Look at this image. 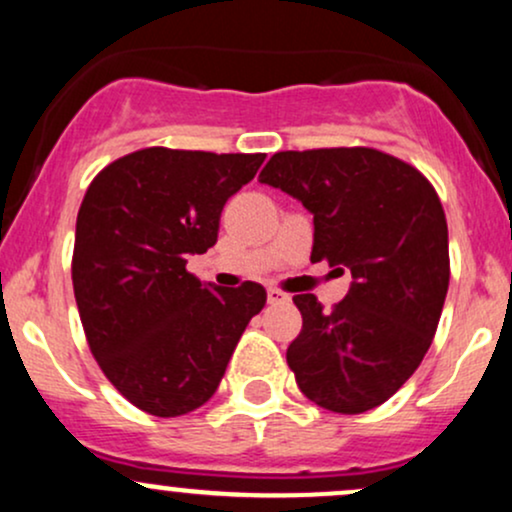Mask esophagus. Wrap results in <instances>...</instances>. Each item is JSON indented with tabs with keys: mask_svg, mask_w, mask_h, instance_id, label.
<instances>
[{
	"mask_svg": "<svg viewBox=\"0 0 512 512\" xmlns=\"http://www.w3.org/2000/svg\"><path fill=\"white\" fill-rule=\"evenodd\" d=\"M267 301H269V305L289 303V296H286V293L279 291V289H269V291H267Z\"/></svg>",
	"mask_w": 512,
	"mask_h": 512,
	"instance_id": "obj_1",
	"label": "esophagus"
}]
</instances>
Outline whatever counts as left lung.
Here are the masks:
<instances>
[{
    "label": "left lung",
    "instance_id": "8db88e82",
    "mask_svg": "<svg viewBox=\"0 0 512 512\" xmlns=\"http://www.w3.org/2000/svg\"><path fill=\"white\" fill-rule=\"evenodd\" d=\"M260 182L313 214V262L354 276L325 310L293 296L301 334L286 361L301 392L334 414L380 407L424 361L450 284L448 221L419 168L370 146L279 151Z\"/></svg>",
    "mask_w": 512,
    "mask_h": 512
}]
</instances>
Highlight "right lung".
Instances as JSON below:
<instances>
[{"label": "right lung", "mask_w": 512, "mask_h": 512, "mask_svg": "<svg viewBox=\"0 0 512 512\" xmlns=\"http://www.w3.org/2000/svg\"><path fill=\"white\" fill-rule=\"evenodd\" d=\"M267 154L149 146L108 163L76 216L72 284L88 349L146 414H190L219 387L267 303L255 281L216 289L187 272L219 236L223 204Z\"/></svg>", "instance_id": "right-lung-1"}]
</instances>
